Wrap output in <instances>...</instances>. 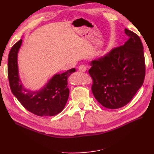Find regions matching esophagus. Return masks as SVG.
Segmentation results:
<instances>
[{
	"mask_svg": "<svg viewBox=\"0 0 154 154\" xmlns=\"http://www.w3.org/2000/svg\"><path fill=\"white\" fill-rule=\"evenodd\" d=\"M86 70H87L86 66H85V65L82 64L79 66V71L81 72H85V71H86Z\"/></svg>",
	"mask_w": 154,
	"mask_h": 154,
	"instance_id": "obj_1",
	"label": "esophagus"
}]
</instances>
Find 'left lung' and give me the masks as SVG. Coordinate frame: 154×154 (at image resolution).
<instances>
[{"instance_id":"1","label":"left lung","mask_w":154,"mask_h":154,"mask_svg":"<svg viewBox=\"0 0 154 154\" xmlns=\"http://www.w3.org/2000/svg\"><path fill=\"white\" fill-rule=\"evenodd\" d=\"M129 36L124 45L91 62L92 92L106 108L116 109L126 105L142 86L145 76L143 46L139 36L125 28Z\"/></svg>"}]
</instances>
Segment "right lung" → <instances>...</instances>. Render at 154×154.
Masks as SVG:
<instances>
[{
    "label": "right lung",
    "instance_id": "right-lung-1",
    "mask_svg": "<svg viewBox=\"0 0 154 154\" xmlns=\"http://www.w3.org/2000/svg\"><path fill=\"white\" fill-rule=\"evenodd\" d=\"M22 40L12 47L8 58V78L11 92L22 106L38 116H54L63 110L69 96L67 79L75 71L71 69L56 74L38 91L26 90L22 84L17 67V53Z\"/></svg>",
    "mask_w": 154,
    "mask_h": 154
}]
</instances>
